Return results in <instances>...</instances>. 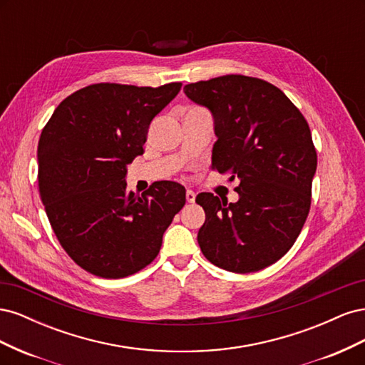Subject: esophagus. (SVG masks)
<instances>
[{
  "mask_svg": "<svg viewBox=\"0 0 365 365\" xmlns=\"http://www.w3.org/2000/svg\"><path fill=\"white\" fill-rule=\"evenodd\" d=\"M185 200H187V202H195L196 193L192 192V190H187V192H185Z\"/></svg>",
  "mask_w": 365,
  "mask_h": 365,
  "instance_id": "esophagus-1",
  "label": "esophagus"
}]
</instances>
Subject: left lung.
I'll use <instances>...</instances> for the list:
<instances>
[{"instance_id": "8db88e82", "label": "left lung", "mask_w": 365, "mask_h": 365, "mask_svg": "<svg viewBox=\"0 0 365 365\" xmlns=\"http://www.w3.org/2000/svg\"><path fill=\"white\" fill-rule=\"evenodd\" d=\"M215 117L212 169L237 180V202L200 193L205 222L197 244L230 272H256L288 252L311 210L317 150L303 114L257 77L225 74L184 86Z\"/></svg>"}]
</instances>
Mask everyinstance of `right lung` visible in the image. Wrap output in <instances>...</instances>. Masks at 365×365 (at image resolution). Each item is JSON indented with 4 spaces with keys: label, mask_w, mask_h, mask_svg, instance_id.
<instances>
[{
    "label": "right lung",
    "mask_w": 365,
    "mask_h": 365,
    "mask_svg": "<svg viewBox=\"0 0 365 365\" xmlns=\"http://www.w3.org/2000/svg\"><path fill=\"white\" fill-rule=\"evenodd\" d=\"M182 83L158 88L94 83L54 109L38 145V185L50 225L68 256L102 279H123L158 256L185 189L153 182L126 192V164L143 155L150 121Z\"/></svg>",
    "instance_id": "obj_1"
}]
</instances>
